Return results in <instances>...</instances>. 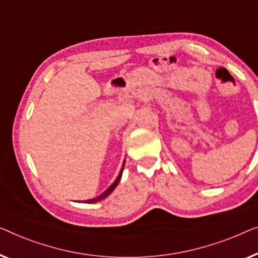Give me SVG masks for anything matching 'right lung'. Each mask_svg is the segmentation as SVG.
<instances>
[{
	"instance_id": "1",
	"label": "right lung",
	"mask_w": 258,
	"mask_h": 258,
	"mask_svg": "<svg viewBox=\"0 0 258 258\" xmlns=\"http://www.w3.org/2000/svg\"><path fill=\"white\" fill-rule=\"evenodd\" d=\"M124 166H125V160H124V162H122V167H121V169H120V172H119V175H118V177L116 178V180H114V182L111 184V185L107 187V189L103 192V194H101L99 196H97V197H95V198H92V199H88V201H84V203H87V204H92V203H97V202H99V201H102V199H104V198H106L107 196H109L111 192H112L114 189H116V186L118 185V183L120 182V178H121V175H122V171H124Z\"/></svg>"
}]
</instances>
